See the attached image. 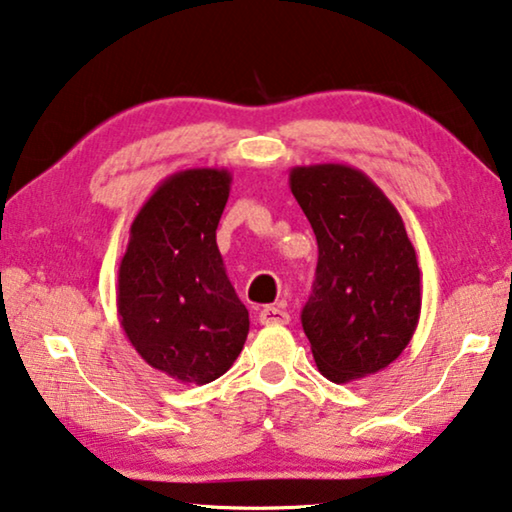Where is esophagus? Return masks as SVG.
Listing matches in <instances>:
<instances>
[{"instance_id":"34e87169","label":"esophagus","mask_w":512,"mask_h":512,"mask_svg":"<svg viewBox=\"0 0 512 512\" xmlns=\"http://www.w3.org/2000/svg\"><path fill=\"white\" fill-rule=\"evenodd\" d=\"M259 323H262V326H285V323H289V314L285 310H280V307L269 305L259 312Z\"/></svg>"}]
</instances>
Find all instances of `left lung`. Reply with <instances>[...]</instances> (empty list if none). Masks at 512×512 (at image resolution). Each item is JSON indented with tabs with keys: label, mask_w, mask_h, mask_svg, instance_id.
Instances as JSON below:
<instances>
[{
	"label": "left lung",
	"mask_w": 512,
	"mask_h": 512,
	"mask_svg": "<svg viewBox=\"0 0 512 512\" xmlns=\"http://www.w3.org/2000/svg\"><path fill=\"white\" fill-rule=\"evenodd\" d=\"M289 186L319 246L300 314L316 367L332 383L371 376L399 358L421 314V271L403 218L346 164L296 166Z\"/></svg>",
	"instance_id": "obj_1"
}]
</instances>
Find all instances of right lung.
Segmentation results:
<instances>
[{"label":"right lung","mask_w":512,"mask_h":512,"mask_svg":"<svg viewBox=\"0 0 512 512\" xmlns=\"http://www.w3.org/2000/svg\"><path fill=\"white\" fill-rule=\"evenodd\" d=\"M230 184L225 168L166 177L136 214L120 259V326L152 369L180 383L223 376L248 337V310L216 246Z\"/></svg>","instance_id":"add662e5"}]
</instances>
